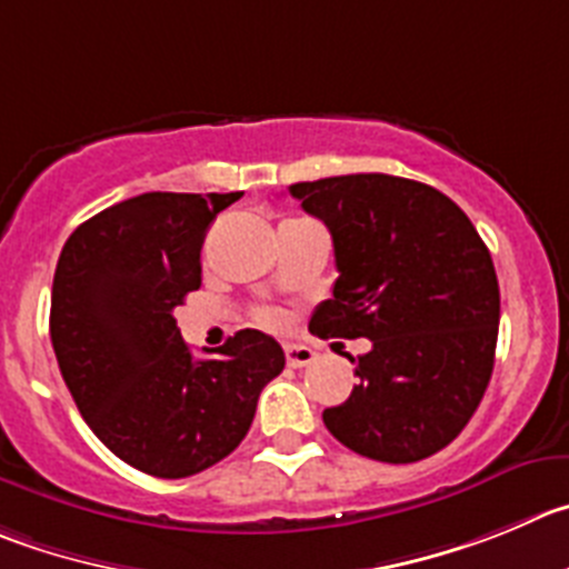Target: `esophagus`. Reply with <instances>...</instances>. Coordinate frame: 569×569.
<instances>
[{"instance_id": "esophagus-1", "label": "esophagus", "mask_w": 569, "mask_h": 569, "mask_svg": "<svg viewBox=\"0 0 569 569\" xmlns=\"http://www.w3.org/2000/svg\"><path fill=\"white\" fill-rule=\"evenodd\" d=\"M315 359L317 353L309 345H286V362H289V368H309Z\"/></svg>"}]
</instances>
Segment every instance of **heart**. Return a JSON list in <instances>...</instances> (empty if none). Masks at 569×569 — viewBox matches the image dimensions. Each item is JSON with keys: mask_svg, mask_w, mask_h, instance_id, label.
Listing matches in <instances>:
<instances>
[{"mask_svg": "<svg viewBox=\"0 0 569 569\" xmlns=\"http://www.w3.org/2000/svg\"><path fill=\"white\" fill-rule=\"evenodd\" d=\"M260 326L280 328V326H283V317L274 315V311H263V315H260Z\"/></svg>", "mask_w": 569, "mask_h": 569, "instance_id": "obj_1", "label": "heart"}]
</instances>
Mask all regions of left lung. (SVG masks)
Wrapping results in <instances>:
<instances>
[{"label":"left lung","instance_id":"8db88e82","mask_svg":"<svg viewBox=\"0 0 569 569\" xmlns=\"http://www.w3.org/2000/svg\"><path fill=\"white\" fill-rule=\"evenodd\" d=\"M333 238L337 283L309 328L370 339L348 401L322 412L342 446L416 463L452 443L493 370L500 283L475 224L449 196L412 179L350 173L291 184Z\"/></svg>","mask_w":569,"mask_h":569}]
</instances>
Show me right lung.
Returning a JSON list of instances; mask_svg holds the SVG:
<instances>
[{
  "label": "right lung",
  "instance_id": "add662e5",
  "mask_svg": "<svg viewBox=\"0 0 569 569\" xmlns=\"http://www.w3.org/2000/svg\"><path fill=\"white\" fill-rule=\"evenodd\" d=\"M241 193H142L83 221L52 280L50 339L83 421L120 460L162 480L199 475L249 432L283 370L267 333L193 359L173 309L201 286L207 227Z\"/></svg>",
  "mask_w": 569,
  "mask_h": 569
}]
</instances>
